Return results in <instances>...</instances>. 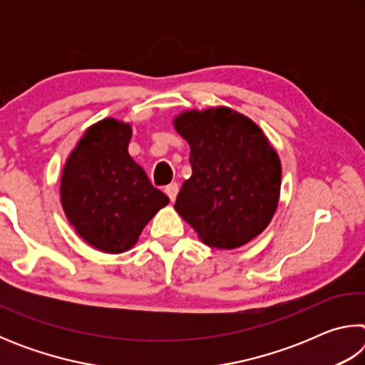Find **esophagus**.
Instances as JSON below:
<instances>
[{"instance_id": "34e87169", "label": "esophagus", "mask_w": 365, "mask_h": 365, "mask_svg": "<svg viewBox=\"0 0 365 365\" xmlns=\"http://www.w3.org/2000/svg\"><path fill=\"white\" fill-rule=\"evenodd\" d=\"M165 195H168L170 197V201H175L177 197V193H178V183H169L168 187H165Z\"/></svg>"}]
</instances>
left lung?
<instances>
[{
	"instance_id": "obj_1",
	"label": "left lung",
	"mask_w": 365,
	"mask_h": 365,
	"mask_svg": "<svg viewBox=\"0 0 365 365\" xmlns=\"http://www.w3.org/2000/svg\"><path fill=\"white\" fill-rule=\"evenodd\" d=\"M174 127L188 141L193 170L175 211L212 248L251 242L279 206L282 164L274 146L250 117L225 106L185 110Z\"/></svg>"
}]
</instances>
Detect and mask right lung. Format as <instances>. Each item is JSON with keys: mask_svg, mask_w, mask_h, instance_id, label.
Returning a JSON list of instances; mask_svg holds the SVG:
<instances>
[{"mask_svg": "<svg viewBox=\"0 0 365 365\" xmlns=\"http://www.w3.org/2000/svg\"><path fill=\"white\" fill-rule=\"evenodd\" d=\"M130 123L96 122L69 154L61 178V202L71 225L93 248L119 255L169 197L154 188L128 154Z\"/></svg>", "mask_w": 365, "mask_h": 365, "instance_id": "add662e5", "label": "right lung"}]
</instances>
